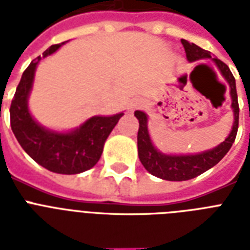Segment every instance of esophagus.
Listing matches in <instances>:
<instances>
[{"instance_id": "esophagus-1", "label": "esophagus", "mask_w": 250, "mask_h": 250, "mask_svg": "<svg viewBox=\"0 0 250 250\" xmlns=\"http://www.w3.org/2000/svg\"><path fill=\"white\" fill-rule=\"evenodd\" d=\"M140 106H143V102L139 101V100H135V101L131 102V105H129V110L132 111V110L137 109V107H140Z\"/></svg>"}]
</instances>
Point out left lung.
I'll list each match as a JSON object with an SVG mask.
<instances>
[{
	"label": "left lung",
	"mask_w": 250,
	"mask_h": 250,
	"mask_svg": "<svg viewBox=\"0 0 250 250\" xmlns=\"http://www.w3.org/2000/svg\"><path fill=\"white\" fill-rule=\"evenodd\" d=\"M182 44L186 50L187 60L189 62H194L198 60L210 58L217 64L219 71L223 75L229 85V94L232 98L233 109V125L229 137L223 143L215 146V148L206 150V152L198 153V154H186V156H171L165 153L158 152L153 145L148 131V115L144 111L136 110L135 117L139 119V132H137V149H139V158L143 166L149 171L150 174L157 178L170 180V182H183L193 179L202 172H205L209 168L219 162L223 157L227 154L233 141L236 139L237 128H239V102H237L236 83L232 72L229 71V66L222 62L218 58H211L210 52L200 48L193 42L187 40H182Z\"/></svg>",
	"instance_id": "8db88e82"
}]
</instances>
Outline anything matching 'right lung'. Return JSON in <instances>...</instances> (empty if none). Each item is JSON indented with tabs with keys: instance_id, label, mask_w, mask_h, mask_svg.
<instances>
[{
	"instance_id": "right-lung-1",
	"label": "right lung",
	"mask_w": 250,
	"mask_h": 250,
	"mask_svg": "<svg viewBox=\"0 0 250 250\" xmlns=\"http://www.w3.org/2000/svg\"><path fill=\"white\" fill-rule=\"evenodd\" d=\"M63 44L52 45L42 53V57L50 56ZM41 57H37L29 63L18 84L10 106L11 129L24 152L46 170L57 174H80L97 164L106 139L123 113L111 117H92L70 132L44 128L28 110V96Z\"/></svg>"
}]
</instances>
